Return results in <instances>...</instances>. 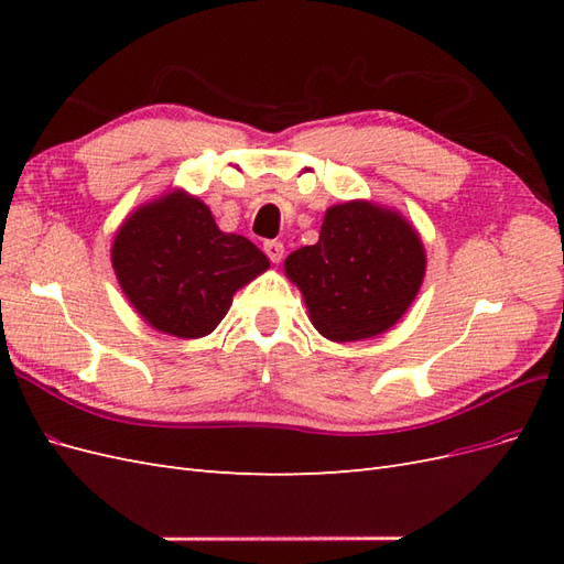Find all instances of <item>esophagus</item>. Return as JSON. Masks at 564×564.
I'll list each match as a JSON object with an SVG mask.
<instances>
[{"mask_svg": "<svg viewBox=\"0 0 564 564\" xmlns=\"http://www.w3.org/2000/svg\"><path fill=\"white\" fill-rule=\"evenodd\" d=\"M263 251H265V256H268V259H270L272 263H280L282 256H284V245H282V242H275V240H270V242L263 245Z\"/></svg>", "mask_w": 564, "mask_h": 564, "instance_id": "1", "label": "esophagus"}]
</instances>
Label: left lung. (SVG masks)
<instances>
[{"label":"left lung","mask_w":564,"mask_h":564,"mask_svg":"<svg viewBox=\"0 0 564 564\" xmlns=\"http://www.w3.org/2000/svg\"><path fill=\"white\" fill-rule=\"evenodd\" d=\"M284 275L299 286L313 327L350 344L402 319L423 284L425 249L398 209L350 199L324 212L319 240L289 253Z\"/></svg>","instance_id":"1"}]
</instances>
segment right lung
Wrapping results in <instances>:
<instances>
[{"mask_svg": "<svg viewBox=\"0 0 564 564\" xmlns=\"http://www.w3.org/2000/svg\"><path fill=\"white\" fill-rule=\"evenodd\" d=\"M110 261L133 311L152 329L178 338L212 334L232 296L270 268L259 247L220 230L207 204L183 187L122 220Z\"/></svg>", "mask_w": 564, "mask_h": 564, "instance_id": "obj_1", "label": "right lung"}]
</instances>
